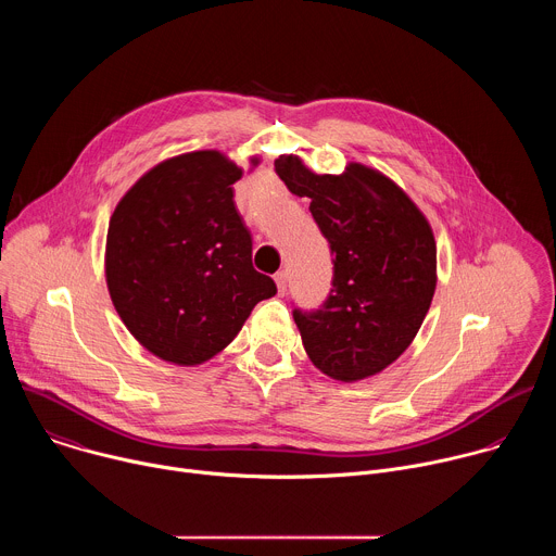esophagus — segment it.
Returning <instances> with one entry per match:
<instances>
[{
  "mask_svg": "<svg viewBox=\"0 0 556 556\" xmlns=\"http://www.w3.org/2000/svg\"><path fill=\"white\" fill-rule=\"evenodd\" d=\"M275 283H277V292H279V294H286V290H288V273H286V270H279V273L275 275Z\"/></svg>",
  "mask_w": 556,
  "mask_h": 556,
  "instance_id": "esophagus-1",
  "label": "esophagus"
}]
</instances>
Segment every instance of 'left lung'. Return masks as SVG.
<instances>
[{"label": "left lung", "mask_w": 556, "mask_h": 556, "mask_svg": "<svg viewBox=\"0 0 556 556\" xmlns=\"http://www.w3.org/2000/svg\"><path fill=\"white\" fill-rule=\"evenodd\" d=\"M275 172L290 193L309 198L337 257L324 307L294 309L312 365L339 382L380 374L412 345L433 301L438 251L429 219L403 187L363 163L316 174L283 153Z\"/></svg>", "instance_id": "8db88e82"}]
</instances>
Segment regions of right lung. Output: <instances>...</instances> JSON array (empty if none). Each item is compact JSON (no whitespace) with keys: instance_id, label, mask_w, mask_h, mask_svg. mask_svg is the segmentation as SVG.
Returning a JSON list of instances; mask_svg holds the SVG:
<instances>
[{"instance_id":"add662e5","label":"right lung","mask_w":556,"mask_h":556,"mask_svg":"<svg viewBox=\"0 0 556 556\" xmlns=\"http://www.w3.org/2000/svg\"><path fill=\"white\" fill-rule=\"evenodd\" d=\"M260 163L253 155L251 169ZM240 178L217 149L180 153L142 174L112 213L108 290L131 337L161 361H211L277 294L253 268L251 232L232 202Z\"/></svg>"}]
</instances>
